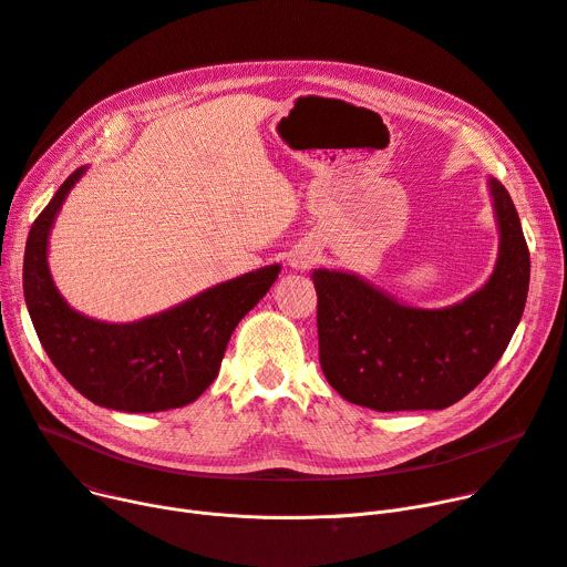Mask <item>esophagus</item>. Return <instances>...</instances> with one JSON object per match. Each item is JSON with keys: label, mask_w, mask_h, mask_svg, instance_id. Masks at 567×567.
Listing matches in <instances>:
<instances>
[{"label": "esophagus", "mask_w": 567, "mask_h": 567, "mask_svg": "<svg viewBox=\"0 0 567 567\" xmlns=\"http://www.w3.org/2000/svg\"><path fill=\"white\" fill-rule=\"evenodd\" d=\"M315 255H317V250H315V248H310V246H303V248H298V250L291 255L289 264H291L293 269H308L310 264L315 261Z\"/></svg>", "instance_id": "esophagus-1"}]
</instances>
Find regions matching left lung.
Masks as SVG:
<instances>
[{
	"mask_svg": "<svg viewBox=\"0 0 567 567\" xmlns=\"http://www.w3.org/2000/svg\"><path fill=\"white\" fill-rule=\"evenodd\" d=\"M499 255L487 282L461 303L424 310L369 280L315 269L319 362L347 401L379 410H442L470 394L504 355L529 291V248L517 209L487 179Z\"/></svg>",
	"mask_w": 567,
	"mask_h": 567,
	"instance_id": "left-lung-1",
	"label": "left lung"
}]
</instances>
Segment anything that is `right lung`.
<instances>
[{
	"label": "right lung",
	"mask_w": 567,
	"mask_h": 567,
	"mask_svg": "<svg viewBox=\"0 0 567 567\" xmlns=\"http://www.w3.org/2000/svg\"><path fill=\"white\" fill-rule=\"evenodd\" d=\"M74 171L31 225L22 287L35 334L63 379L102 408L162 412L196 401L218 375L237 323L267 296L280 264L200 291L184 303L132 323H106L72 310L59 293L48 244Z\"/></svg>",
	"instance_id": "add662e5"
}]
</instances>
